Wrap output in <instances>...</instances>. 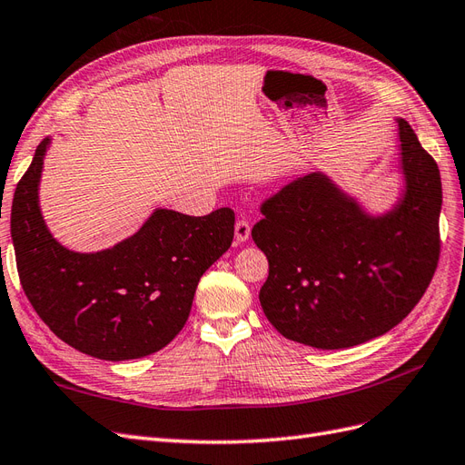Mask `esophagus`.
<instances>
[{
  "instance_id": "1",
  "label": "esophagus",
  "mask_w": 465,
  "mask_h": 465,
  "mask_svg": "<svg viewBox=\"0 0 465 465\" xmlns=\"http://www.w3.org/2000/svg\"><path fill=\"white\" fill-rule=\"evenodd\" d=\"M249 235H251V223L245 218L237 220L235 222V243L237 245L239 243H245L247 239H249Z\"/></svg>"
}]
</instances>
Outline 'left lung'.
Listing matches in <instances>:
<instances>
[{"instance_id":"1","label":"left lung","mask_w":465,"mask_h":465,"mask_svg":"<svg viewBox=\"0 0 465 465\" xmlns=\"http://www.w3.org/2000/svg\"><path fill=\"white\" fill-rule=\"evenodd\" d=\"M406 194L371 218L322 173L283 185L261 204L252 242L266 254L259 299L288 340L351 348L391 331L423 297L440 257L437 162L398 119Z\"/></svg>"}]
</instances>
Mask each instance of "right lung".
<instances>
[{"label": "right lung", "mask_w": 465, "mask_h": 465, "mask_svg": "<svg viewBox=\"0 0 465 465\" xmlns=\"http://www.w3.org/2000/svg\"><path fill=\"white\" fill-rule=\"evenodd\" d=\"M44 139L11 206L21 286L38 317L71 348L104 361L162 350L179 334L208 266L232 245L235 214L187 216L160 208L125 242L100 252L59 245L38 206Z\"/></svg>", "instance_id": "1"}]
</instances>
